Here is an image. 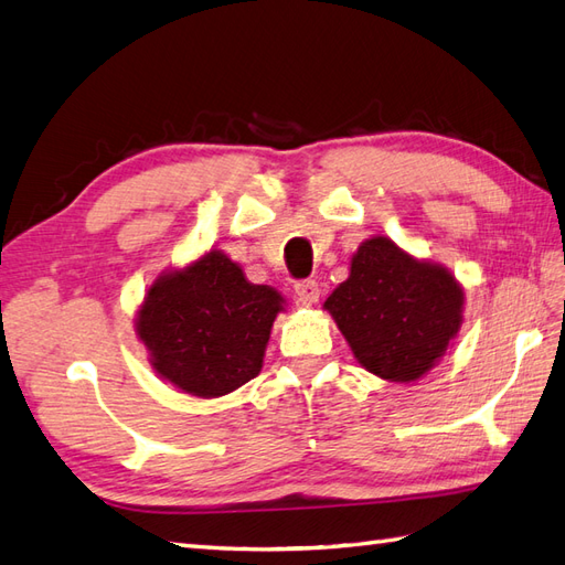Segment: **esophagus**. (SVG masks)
<instances>
[{"label": "esophagus", "instance_id": "esophagus-1", "mask_svg": "<svg viewBox=\"0 0 565 565\" xmlns=\"http://www.w3.org/2000/svg\"><path fill=\"white\" fill-rule=\"evenodd\" d=\"M294 291H296L298 303H303V306H312V303H318V300H320V288H318V281H312V279L298 281V284L294 286Z\"/></svg>", "mask_w": 565, "mask_h": 565}]
</instances>
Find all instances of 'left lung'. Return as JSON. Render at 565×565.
Listing matches in <instances>:
<instances>
[{
	"instance_id": "8db88e82",
	"label": "left lung",
	"mask_w": 565,
	"mask_h": 565,
	"mask_svg": "<svg viewBox=\"0 0 565 565\" xmlns=\"http://www.w3.org/2000/svg\"><path fill=\"white\" fill-rule=\"evenodd\" d=\"M365 371L409 383L433 369L462 324V288L387 238L365 241L324 300Z\"/></svg>"
}]
</instances>
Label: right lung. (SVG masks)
<instances>
[{
    "instance_id": "1",
    "label": "right lung",
    "mask_w": 565,
    "mask_h": 565,
    "mask_svg": "<svg viewBox=\"0 0 565 565\" xmlns=\"http://www.w3.org/2000/svg\"><path fill=\"white\" fill-rule=\"evenodd\" d=\"M279 310L274 288L245 281L214 250L151 286L137 332L156 373L194 397H221L259 373Z\"/></svg>"
}]
</instances>
